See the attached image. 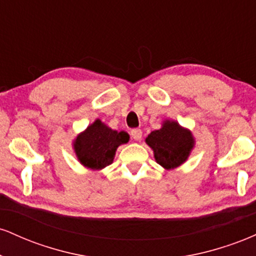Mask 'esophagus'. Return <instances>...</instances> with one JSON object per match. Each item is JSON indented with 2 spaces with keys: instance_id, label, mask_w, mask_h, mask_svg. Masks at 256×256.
<instances>
[{
  "instance_id": "34e87169",
  "label": "esophagus",
  "mask_w": 256,
  "mask_h": 256,
  "mask_svg": "<svg viewBox=\"0 0 256 256\" xmlns=\"http://www.w3.org/2000/svg\"><path fill=\"white\" fill-rule=\"evenodd\" d=\"M130 134L134 140H140L142 138V130H140V128H132Z\"/></svg>"
}]
</instances>
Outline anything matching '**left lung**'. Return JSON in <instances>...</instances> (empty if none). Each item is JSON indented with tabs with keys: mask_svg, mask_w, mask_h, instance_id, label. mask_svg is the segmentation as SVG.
Wrapping results in <instances>:
<instances>
[{
	"mask_svg": "<svg viewBox=\"0 0 256 256\" xmlns=\"http://www.w3.org/2000/svg\"><path fill=\"white\" fill-rule=\"evenodd\" d=\"M146 142L154 150L155 160L166 170L174 168L184 162L194 146L190 131L176 122H165L160 130L152 131Z\"/></svg>",
	"mask_w": 256,
	"mask_h": 256,
	"instance_id": "1",
	"label": "left lung"
}]
</instances>
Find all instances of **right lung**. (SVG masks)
<instances>
[{
	"instance_id": "right-lung-1",
	"label": "right lung",
	"mask_w": 256,
	"mask_h": 256,
	"mask_svg": "<svg viewBox=\"0 0 256 256\" xmlns=\"http://www.w3.org/2000/svg\"><path fill=\"white\" fill-rule=\"evenodd\" d=\"M128 140V134L126 132L113 131L104 122L96 120L77 137L74 150L85 167L101 170L113 162L116 148Z\"/></svg>"
}]
</instances>
